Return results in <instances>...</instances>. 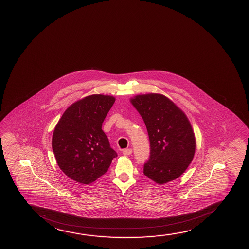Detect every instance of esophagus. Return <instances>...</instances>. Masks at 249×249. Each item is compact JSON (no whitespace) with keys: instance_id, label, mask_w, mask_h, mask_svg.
Listing matches in <instances>:
<instances>
[{"instance_id":"1","label":"esophagus","mask_w":249,"mask_h":249,"mask_svg":"<svg viewBox=\"0 0 249 249\" xmlns=\"http://www.w3.org/2000/svg\"><path fill=\"white\" fill-rule=\"evenodd\" d=\"M131 153H132V150L131 149H124V150H123V154L124 155V156H129Z\"/></svg>"}]
</instances>
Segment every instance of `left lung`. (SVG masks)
Returning <instances> with one entry per match:
<instances>
[{
	"label": "left lung",
	"instance_id": "left-lung-1",
	"mask_svg": "<svg viewBox=\"0 0 249 249\" xmlns=\"http://www.w3.org/2000/svg\"><path fill=\"white\" fill-rule=\"evenodd\" d=\"M130 102L143 119L150 139L143 174L158 184L179 178L196 150L195 134L184 112L162 94L138 95Z\"/></svg>",
	"mask_w": 249,
	"mask_h": 249
}]
</instances>
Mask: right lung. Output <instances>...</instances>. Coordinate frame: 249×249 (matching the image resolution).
Masks as SVG:
<instances>
[{"mask_svg": "<svg viewBox=\"0 0 249 249\" xmlns=\"http://www.w3.org/2000/svg\"><path fill=\"white\" fill-rule=\"evenodd\" d=\"M114 102L112 96H87L67 108L53 130L52 147L57 163L76 182H94L118 156L102 130Z\"/></svg>", "mask_w": 249, "mask_h": 249, "instance_id": "obj_1", "label": "right lung"}]
</instances>
